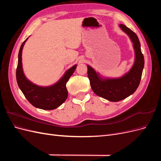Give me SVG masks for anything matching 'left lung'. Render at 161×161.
<instances>
[{
  "label": "left lung",
  "instance_id": "8db88e82",
  "mask_svg": "<svg viewBox=\"0 0 161 161\" xmlns=\"http://www.w3.org/2000/svg\"><path fill=\"white\" fill-rule=\"evenodd\" d=\"M119 27L130 36L135 50V62L129 72L119 79L103 80L91 66H87V75L92 91L97 95L114 102L123 100L136 91L140 82L144 66V58L138 36L123 24H120Z\"/></svg>",
  "mask_w": 161,
  "mask_h": 161
}]
</instances>
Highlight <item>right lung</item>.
Wrapping results in <instances>:
<instances>
[{
  "label": "right lung",
  "instance_id": "1",
  "mask_svg": "<svg viewBox=\"0 0 161 161\" xmlns=\"http://www.w3.org/2000/svg\"><path fill=\"white\" fill-rule=\"evenodd\" d=\"M27 40V38L23 42L19 52V59L16 70L18 86L28 101L34 107L45 110L54 109L61 105L67 99L66 82L76 70V65L73 66L68 70L64 76L57 83L51 86L42 87L33 84L26 79L22 69V50Z\"/></svg>",
  "mask_w": 161,
  "mask_h": 161
}]
</instances>
